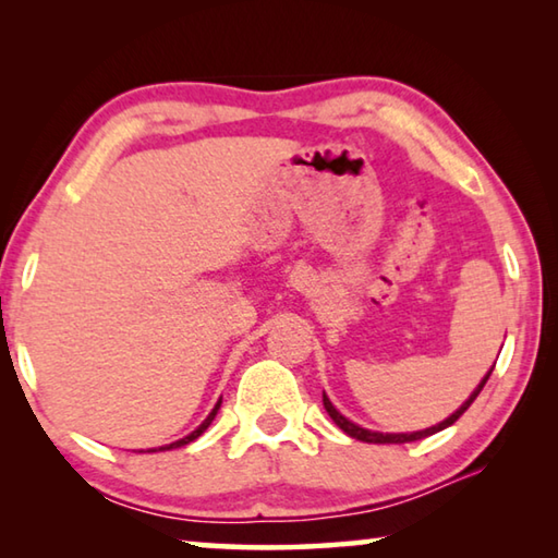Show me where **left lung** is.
<instances>
[{
  "label": "left lung",
  "instance_id": "1",
  "mask_svg": "<svg viewBox=\"0 0 558 558\" xmlns=\"http://www.w3.org/2000/svg\"><path fill=\"white\" fill-rule=\"evenodd\" d=\"M495 369V366H493ZM493 369H489L487 374H485V379L480 381V386L475 391L470 393V399L460 405V409L450 415V418H446L442 423H438V426H433V428H426V430H415V433H374V430H366V428H362V426H356V423H352V421H347L342 413H339L335 405H332V401L327 399V396L323 393V403H325V411L329 413V418H332L339 428H342L349 438H356V440H362V442H376V446H381V442H413V440H421V438H428V436H433V433H438V430H442V428H448V426H452V423H456L462 413H465L468 409H470V403L477 399L480 396V391L485 389V384H487V379H489V374H493Z\"/></svg>",
  "mask_w": 558,
  "mask_h": 558
}]
</instances>
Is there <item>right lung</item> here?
Masks as SVG:
<instances>
[{
  "label": "right lung",
  "mask_w": 558,
  "mask_h": 558,
  "mask_svg": "<svg viewBox=\"0 0 558 558\" xmlns=\"http://www.w3.org/2000/svg\"><path fill=\"white\" fill-rule=\"evenodd\" d=\"M219 409H221V401L214 405V411H211L209 415H206V421H204V423H202V426H199V428H196L194 433H189V436H186V438H182V440H177V442H172V446H167V448H159V450H169V448H182V446H186V442H192V440H196V438H199V436H202V433H204L206 428H209V426H211V421L216 418V413H219ZM147 452H157V450H147Z\"/></svg>",
  "instance_id": "1"
}]
</instances>
